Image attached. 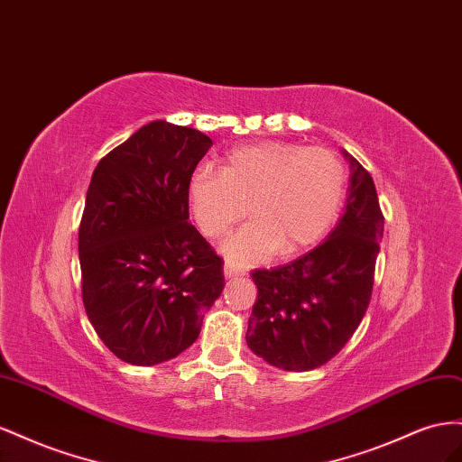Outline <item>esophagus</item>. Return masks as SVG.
<instances>
[{"mask_svg":"<svg viewBox=\"0 0 462 462\" xmlns=\"http://www.w3.org/2000/svg\"><path fill=\"white\" fill-rule=\"evenodd\" d=\"M240 274H244L242 271H238L236 267H232V265H224V276H226V279H236V276H240Z\"/></svg>","mask_w":462,"mask_h":462,"instance_id":"34e87169","label":"esophagus"}]
</instances>
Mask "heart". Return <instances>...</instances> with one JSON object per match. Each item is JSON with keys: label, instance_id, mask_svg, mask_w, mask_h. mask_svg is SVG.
Returning a JSON list of instances; mask_svg holds the SVG:
<instances>
[{"label": "heart", "instance_id": "obj_1", "mask_svg": "<svg viewBox=\"0 0 462 462\" xmlns=\"http://www.w3.org/2000/svg\"><path fill=\"white\" fill-rule=\"evenodd\" d=\"M346 197V170L321 147L290 141L244 144L224 156L220 172L195 168L188 199L197 226L220 238L255 217L224 244L234 265H257L276 249L292 257L318 245L335 226Z\"/></svg>", "mask_w": 462, "mask_h": 462}]
</instances>
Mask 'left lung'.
<instances>
[{
  "instance_id": "8db88e82",
  "label": "left lung",
  "mask_w": 462,
  "mask_h": 462,
  "mask_svg": "<svg viewBox=\"0 0 462 462\" xmlns=\"http://www.w3.org/2000/svg\"><path fill=\"white\" fill-rule=\"evenodd\" d=\"M345 215L306 255L252 273L257 300L245 342L286 372L315 370L352 338L370 306L383 213L370 172L352 158Z\"/></svg>"
}]
</instances>
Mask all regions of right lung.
Here are the masks:
<instances>
[{
  "label": "right lung",
  "instance_id": "right-lung-1",
  "mask_svg": "<svg viewBox=\"0 0 462 462\" xmlns=\"http://www.w3.org/2000/svg\"><path fill=\"white\" fill-rule=\"evenodd\" d=\"M210 144L201 131L158 120L92 172L79 226L83 304L127 364L154 365L189 348L224 288L222 259L188 222V180Z\"/></svg>",
  "mask_w": 462,
  "mask_h": 462
}]
</instances>
